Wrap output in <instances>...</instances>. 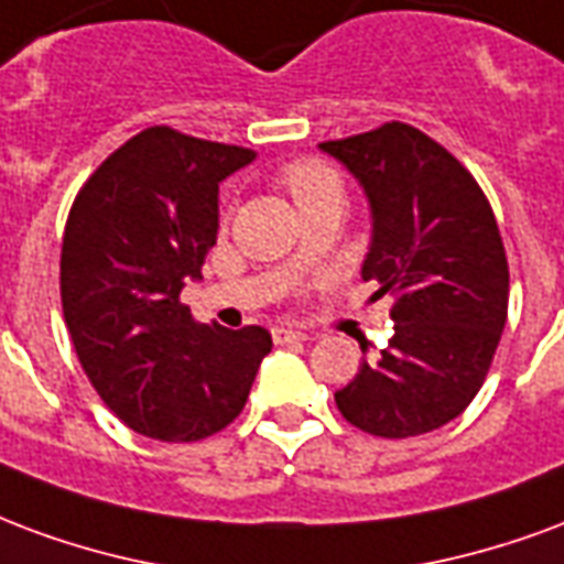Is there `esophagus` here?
I'll list each match as a JSON object with an SVG mask.
<instances>
[{"mask_svg":"<svg viewBox=\"0 0 564 564\" xmlns=\"http://www.w3.org/2000/svg\"><path fill=\"white\" fill-rule=\"evenodd\" d=\"M273 339H276L279 345H282V343H303V339H306V333L294 330V327H273Z\"/></svg>","mask_w":564,"mask_h":564,"instance_id":"obj_1","label":"esophagus"}]
</instances>
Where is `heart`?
<instances>
[{"label": "heart", "mask_w": 564, "mask_h": 564, "mask_svg": "<svg viewBox=\"0 0 564 564\" xmlns=\"http://www.w3.org/2000/svg\"><path fill=\"white\" fill-rule=\"evenodd\" d=\"M279 180H282V186L288 188V195L294 197L297 207L310 204L315 197L333 195V192L343 195V183H339L336 171L327 167L324 162H315V159H300V162L285 164Z\"/></svg>", "instance_id": "b5f03b06"}]
</instances>
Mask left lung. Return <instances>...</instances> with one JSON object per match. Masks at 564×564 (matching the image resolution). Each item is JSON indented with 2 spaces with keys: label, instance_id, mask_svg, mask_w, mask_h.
I'll list each match as a JSON object with an SVG mask.
<instances>
[{
  "label": "left lung",
  "instance_id": "8db88e82",
  "mask_svg": "<svg viewBox=\"0 0 564 564\" xmlns=\"http://www.w3.org/2000/svg\"><path fill=\"white\" fill-rule=\"evenodd\" d=\"M364 186L372 242L360 276L393 294V336L336 405L381 438L433 433L466 412L508 318V258L475 176L405 122L318 143ZM367 351V348H364Z\"/></svg>",
  "mask_w": 564,
  "mask_h": 564
}]
</instances>
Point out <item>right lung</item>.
Returning a JSON list of instances; mask_svg holds the SVG:
<instances>
[{
	"mask_svg": "<svg viewBox=\"0 0 564 564\" xmlns=\"http://www.w3.org/2000/svg\"><path fill=\"white\" fill-rule=\"evenodd\" d=\"M252 150L167 126L110 152L74 197L59 291L74 351L110 412L159 442H197L242 412L273 339L197 324L180 303L219 234V183Z\"/></svg>",
	"mask_w": 564,
	"mask_h": 564,
	"instance_id": "obj_1",
	"label": "right lung"
}]
</instances>
